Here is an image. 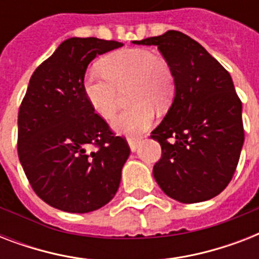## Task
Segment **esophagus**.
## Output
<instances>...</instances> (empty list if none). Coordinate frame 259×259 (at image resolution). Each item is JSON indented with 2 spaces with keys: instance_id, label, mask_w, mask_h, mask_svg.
<instances>
[{
  "instance_id": "obj_1",
  "label": "esophagus",
  "mask_w": 259,
  "mask_h": 259,
  "mask_svg": "<svg viewBox=\"0 0 259 259\" xmlns=\"http://www.w3.org/2000/svg\"><path fill=\"white\" fill-rule=\"evenodd\" d=\"M140 142H141V140H138V138H127V144H129L132 152H136V150H137Z\"/></svg>"
}]
</instances>
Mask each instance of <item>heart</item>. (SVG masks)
Returning a JSON list of instances; mask_svg holds the SVG:
<instances>
[{"label": "heart", "instance_id": "b5f03b06", "mask_svg": "<svg viewBox=\"0 0 259 259\" xmlns=\"http://www.w3.org/2000/svg\"><path fill=\"white\" fill-rule=\"evenodd\" d=\"M102 72L91 71L84 76L83 90L94 111L103 119L117 113L121 91H127L133 107L122 111L113 121L119 134L138 136L152 126L154 109L169 105L175 94V76L169 63L142 48H126L106 56Z\"/></svg>", "mask_w": 259, "mask_h": 259}]
</instances>
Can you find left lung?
I'll return each instance as SVG.
<instances>
[{
	"label": "left lung",
	"instance_id": "obj_1",
	"mask_svg": "<svg viewBox=\"0 0 259 259\" xmlns=\"http://www.w3.org/2000/svg\"><path fill=\"white\" fill-rule=\"evenodd\" d=\"M133 42L157 47L175 76L172 106L150 136L162 150L154 179L180 203L209 200L233 179L245 141L233 79L199 42L177 30Z\"/></svg>",
	"mask_w": 259,
	"mask_h": 259
}]
</instances>
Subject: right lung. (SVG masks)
<instances>
[{"mask_svg": "<svg viewBox=\"0 0 259 259\" xmlns=\"http://www.w3.org/2000/svg\"><path fill=\"white\" fill-rule=\"evenodd\" d=\"M122 46L67 38L30 76L18 110V158L36 195L55 208L91 212L117 193L130 148L95 114L83 80L97 55Z\"/></svg>", "mask_w": 259, "mask_h": 259, "instance_id": "1", "label": "right lung"}]
</instances>
